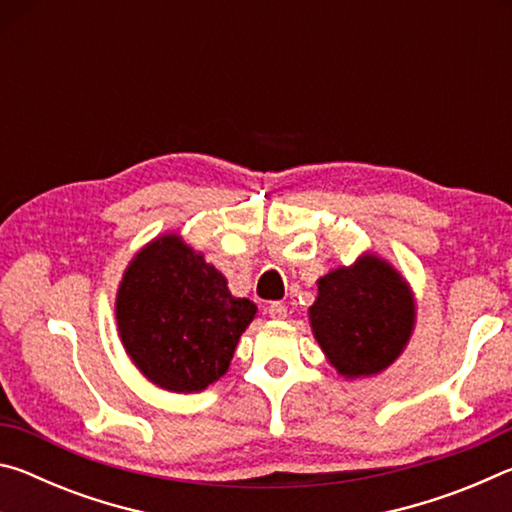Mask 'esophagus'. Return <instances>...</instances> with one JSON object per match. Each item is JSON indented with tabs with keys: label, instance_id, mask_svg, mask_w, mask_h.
<instances>
[{
	"label": "esophagus",
	"instance_id": "1",
	"mask_svg": "<svg viewBox=\"0 0 512 512\" xmlns=\"http://www.w3.org/2000/svg\"><path fill=\"white\" fill-rule=\"evenodd\" d=\"M268 316L275 318V320L287 318V307H284L282 302H271V305H268Z\"/></svg>",
	"mask_w": 512,
	"mask_h": 512
}]
</instances>
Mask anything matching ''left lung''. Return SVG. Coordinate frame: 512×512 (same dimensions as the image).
I'll return each instance as SVG.
<instances>
[{
	"mask_svg": "<svg viewBox=\"0 0 512 512\" xmlns=\"http://www.w3.org/2000/svg\"><path fill=\"white\" fill-rule=\"evenodd\" d=\"M309 320L318 345L343 377H368L400 357L415 307L402 275L384 259L363 255L354 266L320 277Z\"/></svg>",
	"mask_w": 512,
	"mask_h": 512,
	"instance_id": "obj_1",
	"label": "left lung"
}]
</instances>
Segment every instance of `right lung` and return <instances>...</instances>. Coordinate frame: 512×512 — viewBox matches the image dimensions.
Here are the masks:
<instances>
[{"label":"right lung","mask_w":512,"mask_h":512,"mask_svg":"<svg viewBox=\"0 0 512 512\" xmlns=\"http://www.w3.org/2000/svg\"><path fill=\"white\" fill-rule=\"evenodd\" d=\"M255 314L253 302L232 296L225 277L178 235L137 253L117 293L128 357L173 393H198L225 375Z\"/></svg>","instance_id":"obj_1"}]
</instances>
